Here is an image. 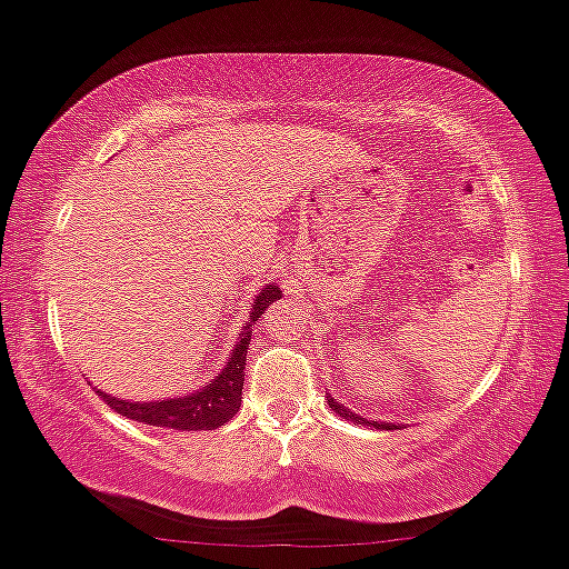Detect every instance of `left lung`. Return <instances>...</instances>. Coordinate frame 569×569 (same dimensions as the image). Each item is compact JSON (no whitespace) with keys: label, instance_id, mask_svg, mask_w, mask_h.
I'll use <instances>...</instances> for the list:
<instances>
[{"label":"left lung","instance_id":"8db88e82","mask_svg":"<svg viewBox=\"0 0 569 569\" xmlns=\"http://www.w3.org/2000/svg\"><path fill=\"white\" fill-rule=\"evenodd\" d=\"M328 405H331V409L336 415H339V418H345V420H356V423H363V426H377V429H388V423H380V420H363V418H358V415H352L350 409H345L339 405V401L336 399H331V396H328Z\"/></svg>","mask_w":569,"mask_h":569}]
</instances>
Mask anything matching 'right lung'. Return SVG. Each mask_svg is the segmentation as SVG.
<instances>
[{"label": "right lung", "instance_id": "right-lung-1", "mask_svg": "<svg viewBox=\"0 0 569 569\" xmlns=\"http://www.w3.org/2000/svg\"><path fill=\"white\" fill-rule=\"evenodd\" d=\"M282 298V290L277 284H266L262 292L254 301L249 322H254L258 317L271 307L273 301ZM249 326H243V331L238 333V345L230 356L228 366L222 369V375L217 380L200 388L198 393L181 396V399H164V401H119L113 396L100 393V399L108 407L116 409L124 418L138 420L146 426H160V429H176V431H211L219 426L228 423L230 418L241 407V390H243V369H247V350H249Z\"/></svg>", "mask_w": 569, "mask_h": 569}]
</instances>
